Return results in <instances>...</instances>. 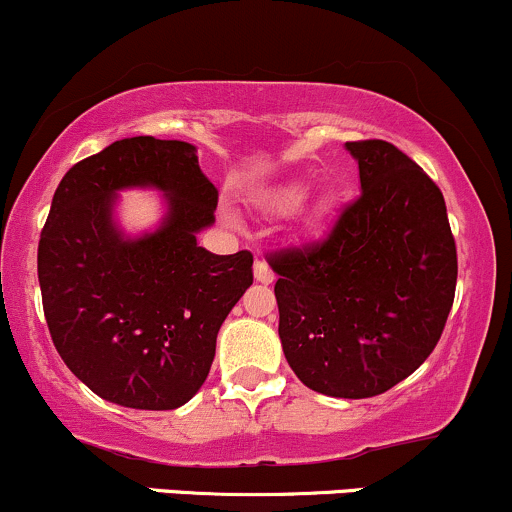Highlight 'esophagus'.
Returning a JSON list of instances; mask_svg holds the SVG:
<instances>
[{
    "instance_id": "1",
    "label": "esophagus",
    "mask_w": 512,
    "mask_h": 512,
    "mask_svg": "<svg viewBox=\"0 0 512 512\" xmlns=\"http://www.w3.org/2000/svg\"><path fill=\"white\" fill-rule=\"evenodd\" d=\"M254 278L263 285L273 283V271H271V266H268V261L263 256H258L254 261Z\"/></svg>"
}]
</instances>
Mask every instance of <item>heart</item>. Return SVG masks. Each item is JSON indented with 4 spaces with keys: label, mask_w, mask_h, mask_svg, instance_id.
Segmentation results:
<instances>
[{
    "label": "heart",
    "mask_w": 512,
    "mask_h": 512,
    "mask_svg": "<svg viewBox=\"0 0 512 512\" xmlns=\"http://www.w3.org/2000/svg\"><path fill=\"white\" fill-rule=\"evenodd\" d=\"M302 200H305V190L300 185H288V188H280L273 195V207H278V210H293Z\"/></svg>",
    "instance_id": "1"
}]
</instances>
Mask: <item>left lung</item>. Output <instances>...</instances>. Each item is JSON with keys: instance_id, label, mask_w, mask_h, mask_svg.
Returning <instances> with one entry per match:
<instances>
[{"instance_id": "obj_1", "label": "left lung", "mask_w": 512, "mask_h": 512, "mask_svg": "<svg viewBox=\"0 0 512 512\" xmlns=\"http://www.w3.org/2000/svg\"><path fill=\"white\" fill-rule=\"evenodd\" d=\"M361 195L327 236L268 256L283 354L307 388L373 398L422 366L447 324L456 244L442 190L400 148L349 141Z\"/></svg>"}]
</instances>
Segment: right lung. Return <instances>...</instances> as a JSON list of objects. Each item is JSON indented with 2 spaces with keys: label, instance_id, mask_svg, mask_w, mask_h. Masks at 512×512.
<instances>
[{
  "label": "right lung",
  "instance_id": "right-lung-1",
  "mask_svg": "<svg viewBox=\"0 0 512 512\" xmlns=\"http://www.w3.org/2000/svg\"><path fill=\"white\" fill-rule=\"evenodd\" d=\"M126 187L161 189L169 207L136 240L113 222ZM214 210L217 188L185 141H114L63 175L38 241V283L60 359L92 393L175 410L205 383L219 327L254 283L251 251L197 246Z\"/></svg>",
  "mask_w": 512,
  "mask_h": 512
}]
</instances>
